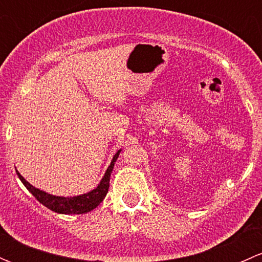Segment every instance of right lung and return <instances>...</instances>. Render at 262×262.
Wrapping results in <instances>:
<instances>
[{
  "label": "right lung",
  "instance_id": "1",
  "mask_svg": "<svg viewBox=\"0 0 262 262\" xmlns=\"http://www.w3.org/2000/svg\"><path fill=\"white\" fill-rule=\"evenodd\" d=\"M121 149H119L118 152L115 153L114 157H113L112 162H110V166L107 167L106 172H105L104 178L101 179L100 184L97 185V187H95L91 191L86 192V194L77 195V196H57V195L48 194V192L43 191L40 189H36L35 186L28 182L23 176L20 175V172L16 171L18 179H20L21 182L25 185L26 189L36 198L39 203L47 207L48 209L53 210L55 213L59 214H83L89 213L91 210H94L102 200L106 196L107 191H109V184H110V175L113 172V168H114V165L118 160L119 155H120Z\"/></svg>",
  "mask_w": 262,
  "mask_h": 262
}]
</instances>
